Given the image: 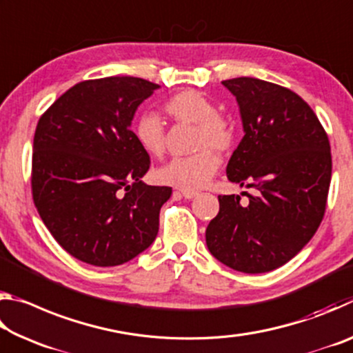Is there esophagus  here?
Instances as JSON below:
<instances>
[{"label": "esophagus", "mask_w": 353, "mask_h": 353, "mask_svg": "<svg viewBox=\"0 0 353 353\" xmlns=\"http://www.w3.org/2000/svg\"><path fill=\"white\" fill-rule=\"evenodd\" d=\"M179 193H181L185 199H193V198H196V196L199 194L198 191H194V190H188V188H182V190H179Z\"/></svg>", "instance_id": "34e87169"}]
</instances>
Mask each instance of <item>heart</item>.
<instances>
[{
  "label": "heart",
  "mask_w": 353,
  "mask_h": 353,
  "mask_svg": "<svg viewBox=\"0 0 353 353\" xmlns=\"http://www.w3.org/2000/svg\"><path fill=\"white\" fill-rule=\"evenodd\" d=\"M165 110L177 121L196 124L193 146L198 149L187 157H176L159 168L160 182L181 188H201L210 181L219 166V155L234 146L235 128L230 119L216 113V107L198 90H183L171 97ZM135 139L143 151L160 157L165 151L163 123L155 113H145L135 124Z\"/></svg>",
  "instance_id": "heart-1"
}]
</instances>
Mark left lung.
Listing matches in <instances>:
<instances>
[{"mask_svg":"<svg viewBox=\"0 0 353 353\" xmlns=\"http://www.w3.org/2000/svg\"><path fill=\"white\" fill-rule=\"evenodd\" d=\"M223 85L236 98L244 137L227 163L240 196H218L219 213L205 230L207 248L232 270H277L312 240L324 218L332 179L330 143L299 94L255 77Z\"/></svg>","mask_w":353,"mask_h":353,"instance_id":"8db88e82","label":"left lung"}]
</instances>
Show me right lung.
Segmentation results:
<instances>
[{"label":"right lung","mask_w":353,"mask_h":353,"mask_svg":"<svg viewBox=\"0 0 353 353\" xmlns=\"http://www.w3.org/2000/svg\"><path fill=\"white\" fill-rule=\"evenodd\" d=\"M157 88L130 76L83 81L37 123L34 204L54 240L88 265H123L157 236L172 190L141 181L151 160L130 130L139 105Z\"/></svg>","instance_id":"add662e5"}]
</instances>
